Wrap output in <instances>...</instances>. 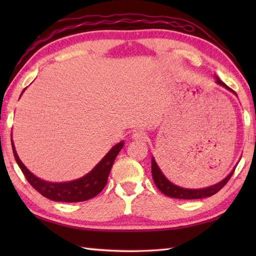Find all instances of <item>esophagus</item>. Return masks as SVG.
I'll list each match as a JSON object with an SVG mask.
<instances>
[{
  "mask_svg": "<svg viewBox=\"0 0 256 256\" xmlns=\"http://www.w3.org/2000/svg\"><path fill=\"white\" fill-rule=\"evenodd\" d=\"M146 138H148L146 136V133L143 131H136V132H134L132 135V138L134 140H145Z\"/></svg>",
  "mask_w": 256,
  "mask_h": 256,
  "instance_id": "1",
  "label": "esophagus"
}]
</instances>
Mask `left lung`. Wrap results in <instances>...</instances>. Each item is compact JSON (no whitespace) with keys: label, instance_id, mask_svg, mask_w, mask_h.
<instances>
[{"label":"left lung","instance_id":"obj_1","mask_svg":"<svg viewBox=\"0 0 256 256\" xmlns=\"http://www.w3.org/2000/svg\"><path fill=\"white\" fill-rule=\"evenodd\" d=\"M214 78H216V84H220L221 86H224V88H226V90L233 92V94L236 96L234 91L230 89L226 84L222 82V81L218 78V76H216ZM236 167L233 168L229 175H228L226 178L222 179V180L219 182L212 184V186L206 187V188H199V189H189V188L179 187V186H177V184H172V182L168 180L164 174H162V172L160 170L158 165H157L154 156H152V176H153L156 187L158 188L162 194L168 196V197L176 198V199H201V198L210 197V196L218 192L221 188H224V184L229 182V179L233 175V172H234Z\"/></svg>","mask_w":256,"mask_h":256}]
</instances>
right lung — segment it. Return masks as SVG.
Instances as JSON below:
<instances>
[{
    "label": "right lung",
    "mask_w": 256,
    "mask_h": 256,
    "mask_svg": "<svg viewBox=\"0 0 256 256\" xmlns=\"http://www.w3.org/2000/svg\"><path fill=\"white\" fill-rule=\"evenodd\" d=\"M24 91L25 89L22 91V94H23ZM10 142H12L15 160L18 162L20 170L23 172L28 182L38 192L44 196V197L52 201H60V202H79V201H86L96 197L98 194L101 192L102 189L106 184L108 174H110L113 162L116 160V157L120 153V150L123 148L124 145L123 140L114 145L106 154V156L92 168V170H90L86 175L81 178L74 179V180L72 182H50L35 176L23 164V162L20 160L18 153H16L14 142L12 140V134H10Z\"/></svg>",
    "instance_id": "right-lung-1"
}]
</instances>
